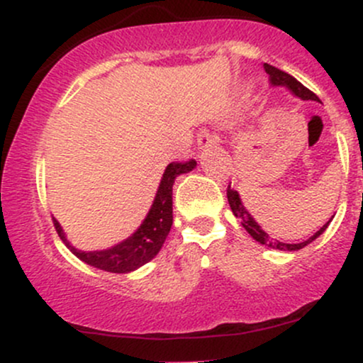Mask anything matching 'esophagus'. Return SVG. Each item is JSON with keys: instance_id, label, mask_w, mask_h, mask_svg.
Listing matches in <instances>:
<instances>
[{"instance_id": "obj_1", "label": "esophagus", "mask_w": 363, "mask_h": 363, "mask_svg": "<svg viewBox=\"0 0 363 363\" xmlns=\"http://www.w3.org/2000/svg\"><path fill=\"white\" fill-rule=\"evenodd\" d=\"M196 141H198L199 148L205 150L218 143V136H216L215 133L208 131V129H201V131L198 133V136H196Z\"/></svg>"}]
</instances>
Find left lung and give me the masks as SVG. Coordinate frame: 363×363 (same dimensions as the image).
<instances>
[{"mask_svg":"<svg viewBox=\"0 0 363 363\" xmlns=\"http://www.w3.org/2000/svg\"><path fill=\"white\" fill-rule=\"evenodd\" d=\"M264 72L269 74V83H272L273 86H285V89H289L291 94L295 95V97L302 99V101H318L319 102L318 95H315L314 91H311L309 89H306V86H303L298 80H295L291 74L281 72V69H278V68H274V66L268 65V62H264ZM227 198H228V205H230L232 213H234L237 218H240V223H242V227L247 230V234L251 235L254 240H257L259 244L268 245V247H272V249H278V251H298V249L306 247V245L311 244L312 240L318 239V237L323 234L324 230H326L329 222H331V220H329L328 223H324L314 235L309 237L307 240H303V242H298V244L280 242V240L272 239V237L262 230V228L259 227V223L256 222V218H254V216L247 211V208L244 206L239 193H237L235 189H232L230 186H228V189H227Z\"/></svg>","mask_w":363,"mask_h":363,"instance_id":"obj_1","label":"left lung"}]
</instances>
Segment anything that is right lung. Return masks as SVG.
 Returning <instances> with one entry per match:
<instances>
[{"label": "right lung", "mask_w": 363, "mask_h": 363, "mask_svg": "<svg viewBox=\"0 0 363 363\" xmlns=\"http://www.w3.org/2000/svg\"><path fill=\"white\" fill-rule=\"evenodd\" d=\"M196 167V160L189 162H172L165 167L160 184H158L155 199H153L150 211L145 216L141 225L123 242L112 245L102 251H80L73 247L66 239L65 230L52 218L57 235L61 237L66 247L72 251L78 259L97 269H104L109 273H131L140 266L147 264L157 256L158 251L167 239L170 227H172V186L177 176L189 172Z\"/></svg>", "instance_id": "obj_1"}]
</instances>
